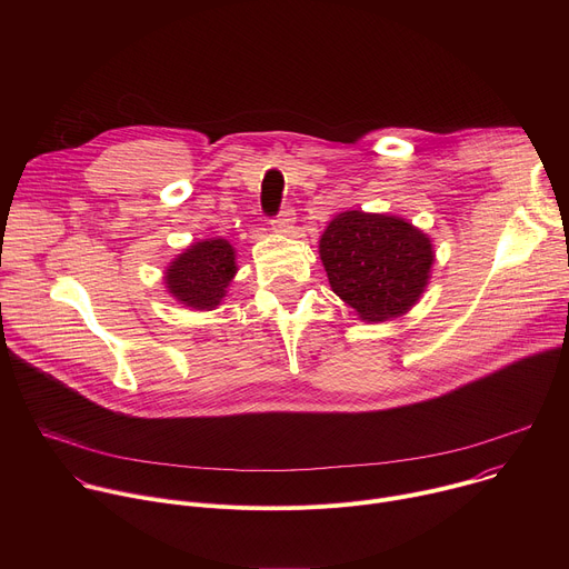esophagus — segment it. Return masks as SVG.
I'll use <instances>...</instances> for the list:
<instances>
[{
	"label": "esophagus",
	"mask_w": 569,
	"mask_h": 569,
	"mask_svg": "<svg viewBox=\"0 0 569 569\" xmlns=\"http://www.w3.org/2000/svg\"><path fill=\"white\" fill-rule=\"evenodd\" d=\"M292 227H295V211H292V209H283V211L279 213V218L272 220V229H274L277 233H290Z\"/></svg>",
	"instance_id": "esophagus-1"
}]
</instances>
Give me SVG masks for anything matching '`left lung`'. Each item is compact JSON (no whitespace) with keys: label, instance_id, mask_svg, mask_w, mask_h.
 Here are the masks:
<instances>
[{"label":"left lung","instance_id":"obj_1","mask_svg":"<svg viewBox=\"0 0 569 569\" xmlns=\"http://www.w3.org/2000/svg\"><path fill=\"white\" fill-rule=\"evenodd\" d=\"M319 259L333 292L362 321L400 317L430 283L435 246L430 236L389 213L342 211L319 238Z\"/></svg>","mask_w":569,"mask_h":569}]
</instances>
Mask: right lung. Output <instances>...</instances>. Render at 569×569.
I'll use <instances>...</instances> for the list:
<instances>
[{"label":"right lung","instance_id":"1","mask_svg":"<svg viewBox=\"0 0 569 569\" xmlns=\"http://www.w3.org/2000/svg\"><path fill=\"white\" fill-rule=\"evenodd\" d=\"M236 272V250L231 242L227 238H202L191 242L169 263L164 286L187 308L213 310L227 297Z\"/></svg>","mask_w":569,"mask_h":569}]
</instances>
